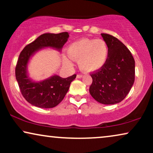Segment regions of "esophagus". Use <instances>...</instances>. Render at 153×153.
Masks as SVG:
<instances>
[{"label": "esophagus", "instance_id": "obj_1", "mask_svg": "<svg viewBox=\"0 0 153 153\" xmlns=\"http://www.w3.org/2000/svg\"><path fill=\"white\" fill-rule=\"evenodd\" d=\"M83 76V75L82 74H78L76 75V77L77 78H81V77Z\"/></svg>", "mask_w": 153, "mask_h": 153}]
</instances>
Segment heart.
I'll list each match as a JSON object with an SVG mask.
<instances>
[{
  "mask_svg": "<svg viewBox=\"0 0 153 153\" xmlns=\"http://www.w3.org/2000/svg\"><path fill=\"white\" fill-rule=\"evenodd\" d=\"M68 52L70 58L78 60L81 70L89 73L100 70L106 64L109 49L102 39L81 38L71 44Z\"/></svg>",
  "mask_w": 153,
  "mask_h": 153,
  "instance_id": "obj_1",
  "label": "heart"
}]
</instances>
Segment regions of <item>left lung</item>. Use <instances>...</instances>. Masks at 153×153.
I'll return each instance as SVG.
<instances>
[{
  "label": "left lung",
  "instance_id": "left-lung-1",
  "mask_svg": "<svg viewBox=\"0 0 153 153\" xmlns=\"http://www.w3.org/2000/svg\"><path fill=\"white\" fill-rule=\"evenodd\" d=\"M109 49L106 64L91 73L93 83L89 88L92 97L103 104L123 101L134 82L135 61L124 44L112 35L102 33Z\"/></svg>",
  "mask_w": 153,
  "mask_h": 153
}]
</instances>
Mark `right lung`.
Masks as SVG:
<instances>
[{"mask_svg":"<svg viewBox=\"0 0 153 153\" xmlns=\"http://www.w3.org/2000/svg\"><path fill=\"white\" fill-rule=\"evenodd\" d=\"M69 33H45L26 45L19 56L15 76L21 93L25 100L33 106L49 108L57 106L68 93L70 83L76 74L68 78L53 75L46 80L35 82L27 74V65L31 56L42 48L52 47L60 51L68 41Z\"/></svg>","mask_w":153,"mask_h":153,"instance_id":"1","label":"right lung"}]
</instances>
